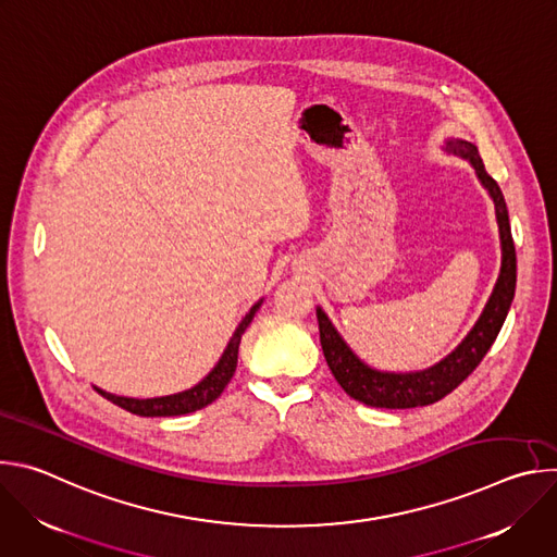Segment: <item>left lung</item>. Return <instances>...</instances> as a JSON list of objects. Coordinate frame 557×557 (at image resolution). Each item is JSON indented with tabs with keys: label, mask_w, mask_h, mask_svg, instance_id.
<instances>
[{
	"label": "left lung",
	"mask_w": 557,
	"mask_h": 557,
	"mask_svg": "<svg viewBox=\"0 0 557 557\" xmlns=\"http://www.w3.org/2000/svg\"><path fill=\"white\" fill-rule=\"evenodd\" d=\"M447 151L458 153L471 163L475 170V176L483 183V187L490 191L494 207H496V220L500 231V249H503V262H500V275L496 280V286L492 290L490 301L485 304V310L481 312L479 322L473 324L469 335L458 344L456 350H451L443 361L428 370L419 372H381L370 366H366L342 339V335L331 324L329 314L317 308V322H320V342L326 357V363L331 372L335 374L337 383L350 394L352 399L370 406V408H385V410H408V408H421L441 401L451 389H456L475 368L483 361L492 344L496 342L505 317L509 312V306L513 301L516 293V247L509 226V213L505 205V196L498 187V183L487 174L483 158L479 153V147L467 140L451 138L447 140Z\"/></svg>",
	"instance_id": "1"
}]
</instances>
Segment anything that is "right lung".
<instances>
[{"label": "right lung", "instance_id": "add662e5", "mask_svg": "<svg viewBox=\"0 0 557 557\" xmlns=\"http://www.w3.org/2000/svg\"><path fill=\"white\" fill-rule=\"evenodd\" d=\"M262 306V299L258 304L251 306V310L245 314V320L240 322V326L235 329L233 337L228 339V346L224 348L220 361L215 363V368L194 387L178 392V394H170V396H156V399H129V396H116L110 392H103L99 387H95L101 396H106L108 401H112L114 406L136 414V417H181V414H189L196 412L209 404H213L218 396L222 394V389L226 387V383L231 381L235 366H237V348H240V339L247 331V326L253 322V317L258 312V308Z\"/></svg>", "mask_w": 557, "mask_h": 557}]
</instances>
